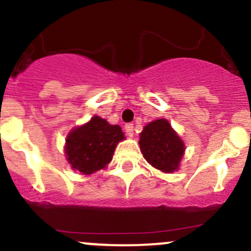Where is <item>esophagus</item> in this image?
<instances>
[{"mask_svg": "<svg viewBox=\"0 0 251 251\" xmlns=\"http://www.w3.org/2000/svg\"><path fill=\"white\" fill-rule=\"evenodd\" d=\"M125 132L128 137H132V135H133V124H126Z\"/></svg>", "mask_w": 251, "mask_h": 251, "instance_id": "1", "label": "esophagus"}]
</instances>
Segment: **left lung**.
<instances>
[{
  "instance_id": "1",
  "label": "left lung",
  "mask_w": 251,
  "mask_h": 251,
  "mask_svg": "<svg viewBox=\"0 0 251 251\" xmlns=\"http://www.w3.org/2000/svg\"><path fill=\"white\" fill-rule=\"evenodd\" d=\"M139 146L146 162L164 174L177 171L185 153V144L164 118L144 126Z\"/></svg>"
}]
</instances>
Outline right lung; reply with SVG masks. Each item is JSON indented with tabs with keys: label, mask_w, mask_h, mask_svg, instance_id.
Segmentation results:
<instances>
[{
	"label": "right lung",
	"mask_w": 251,
	"mask_h": 251,
	"mask_svg": "<svg viewBox=\"0 0 251 251\" xmlns=\"http://www.w3.org/2000/svg\"><path fill=\"white\" fill-rule=\"evenodd\" d=\"M125 134L119 125L94 116L88 123L73 128L66 138L65 154L71 168L82 175H92L105 169L114 150Z\"/></svg>",
	"instance_id": "1"
}]
</instances>
